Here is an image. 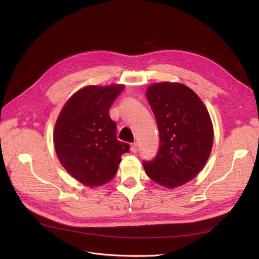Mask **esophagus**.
<instances>
[{
	"instance_id": "esophagus-1",
	"label": "esophagus",
	"mask_w": 259,
	"mask_h": 259,
	"mask_svg": "<svg viewBox=\"0 0 259 259\" xmlns=\"http://www.w3.org/2000/svg\"><path fill=\"white\" fill-rule=\"evenodd\" d=\"M130 150L133 152V153H135V152H138L139 151V145H138V143L135 142V143H133V144H131L130 145Z\"/></svg>"
}]
</instances>
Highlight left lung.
<instances>
[{"mask_svg":"<svg viewBox=\"0 0 259 259\" xmlns=\"http://www.w3.org/2000/svg\"><path fill=\"white\" fill-rule=\"evenodd\" d=\"M146 97L156 118L160 147L152 161L143 162L144 169L162 187H181L195 178L211 154L214 130L208 109L192 89L178 81L154 83Z\"/></svg>","mask_w":259,"mask_h":259,"instance_id":"1","label":"left lung"}]
</instances>
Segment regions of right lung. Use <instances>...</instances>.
I'll use <instances>...</instances> for the list:
<instances>
[{
    "instance_id": "1",
    "label": "right lung",
    "mask_w": 259,
    "mask_h": 259,
    "mask_svg": "<svg viewBox=\"0 0 259 259\" xmlns=\"http://www.w3.org/2000/svg\"><path fill=\"white\" fill-rule=\"evenodd\" d=\"M125 88L122 84L89 85L74 92L56 121L53 143L62 166L86 187H100L117 172L129 146L116 139L109 108Z\"/></svg>"
}]
</instances>
